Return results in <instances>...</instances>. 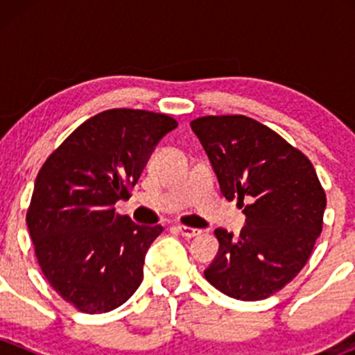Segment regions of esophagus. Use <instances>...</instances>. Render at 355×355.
<instances>
[{
    "instance_id": "1",
    "label": "esophagus",
    "mask_w": 355,
    "mask_h": 355,
    "mask_svg": "<svg viewBox=\"0 0 355 355\" xmlns=\"http://www.w3.org/2000/svg\"><path fill=\"white\" fill-rule=\"evenodd\" d=\"M177 230L178 234L184 235V237L187 239H192V237H198L200 234L199 228H192V227H187V225H177Z\"/></svg>"
}]
</instances>
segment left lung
Listing matches in <instances>:
<instances>
[{"mask_svg": "<svg viewBox=\"0 0 355 355\" xmlns=\"http://www.w3.org/2000/svg\"><path fill=\"white\" fill-rule=\"evenodd\" d=\"M221 194L244 207L241 237L216 228V257L204 277L239 300H263L306 266L323 228L327 194L306 155L244 114L191 121Z\"/></svg>", "mask_w": 355, "mask_h": 355, "instance_id": "8db88e82", "label": "left lung"}]
</instances>
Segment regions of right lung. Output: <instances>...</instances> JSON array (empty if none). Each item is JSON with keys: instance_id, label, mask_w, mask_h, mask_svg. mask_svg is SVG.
Returning a JSON list of instances; mask_svg holds the SVG:
<instances>
[{"instance_id": "right-lung-1", "label": "right lung", "mask_w": 355, "mask_h": 355, "mask_svg": "<svg viewBox=\"0 0 355 355\" xmlns=\"http://www.w3.org/2000/svg\"><path fill=\"white\" fill-rule=\"evenodd\" d=\"M177 120L146 110L98 113L75 128L39 170L27 227L42 275L80 313L127 302L144 278V257L163 232L114 209L130 198L156 144Z\"/></svg>"}]
</instances>
